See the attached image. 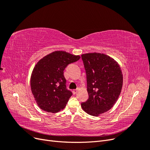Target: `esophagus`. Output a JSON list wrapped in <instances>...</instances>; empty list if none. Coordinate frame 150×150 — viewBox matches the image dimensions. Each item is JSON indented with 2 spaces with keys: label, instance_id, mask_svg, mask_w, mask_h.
Segmentation results:
<instances>
[{
  "label": "esophagus",
  "instance_id": "1",
  "mask_svg": "<svg viewBox=\"0 0 150 150\" xmlns=\"http://www.w3.org/2000/svg\"><path fill=\"white\" fill-rule=\"evenodd\" d=\"M72 93H73L74 94H76L77 93H78V89H74L72 91Z\"/></svg>",
  "mask_w": 150,
  "mask_h": 150
}]
</instances>
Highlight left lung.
<instances>
[{
    "instance_id": "1",
    "label": "left lung",
    "mask_w": 150,
    "mask_h": 150,
    "mask_svg": "<svg viewBox=\"0 0 150 150\" xmlns=\"http://www.w3.org/2000/svg\"><path fill=\"white\" fill-rule=\"evenodd\" d=\"M87 77L89 98L81 103L88 114L98 116L110 110L118 99L123 83L121 67L114 59L98 52L81 55Z\"/></svg>"
}]
</instances>
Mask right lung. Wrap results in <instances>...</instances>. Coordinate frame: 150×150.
<instances>
[{"label":"right lung","instance_id":"1","mask_svg":"<svg viewBox=\"0 0 150 150\" xmlns=\"http://www.w3.org/2000/svg\"><path fill=\"white\" fill-rule=\"evenodd\" d=\"M80 58L79 55L56 51L37 62L31 74L30 88L35 101L41 110L54 113L66 107L72 94L66 89L64 70Z\"/></svg>","mask_w":150,"mask_h":150}]
</instances>
